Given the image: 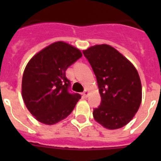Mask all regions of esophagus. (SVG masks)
Wrapping results in <instances>:
<instances>
[{
    "label": "esophagus",
    "mask_w": 161,
    "mask_h": 161,
    "mask_svg": "<svg viewBox=\"0 0 161 161\" xmlns=\"http://www.w3.org/2000/svg\"><path fill=\"white\" fill-rule=\"evenodd\" d=\"M82 95H83V97H85V98H86V97H88V96H89V92H88L87 90H85V92H84V93H83V94H82Z\"/></svg>",
    "instance_id": "obj_1"
}]
</instances>
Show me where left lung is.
I'll return each instance as SVG.
<instances>
[{
	"instance_id": "1",
	"label": "left lung",
	"mask_w": 161,
	"mask_h": 161,
	"mask_svg": "<svg viewBox=\"0 0 161 161\" xmlns=\"http://www.w3.org/2000/svg\"><path fill=\"white\" fill-rule=\"evenodd\" d=\"M97 81L101 104L93 118L107 129L121 128L133 119L142 100L139 73L117 50L102 44L83 51Z\"/></svg>"
}]
</instances>
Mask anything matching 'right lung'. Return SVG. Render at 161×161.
Listing matches in <instances>:
<instances>
[{
	"mask_svg": "<svg viewBox=\"0 0 161 161\" xmlns=\"http://www.w3.org/2000/svg\"><path fill=\"white\" fill-rule=\"evenodd\" d=\"M82 56L80 51L64 42L42 49L27 64L22 76V98L28 110L44 124L68 117L81 96L71 93L67 68Z\"/></svg>",
	"mask_w": 161,
	"mask_h": 161,
	"instance_id": "1",
	"label": "right lung"
}]
</instances>
